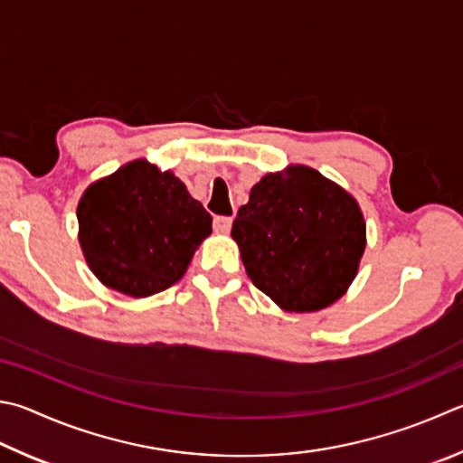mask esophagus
Segmentation results:
<instances>
[{
	"label": "esophagus",
	"mask_w": 463,
	"mask_h": 463,
	"mask_svg": "<svg viewBox=\"0 0 463 463\" xmlns=\"http://www.w3.org/2000/svg\"><path fill=\"white\" fill-rule=\"evenodd\" d=\"M213 226H214V231H216V232H221V234L231 232L232 218H231V216H216V218H214V222H213Z\"/></svg>",
	"instance_id": "obj_1"
}]
</instances>
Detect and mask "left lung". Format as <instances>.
I'll return each instance as SVG.
<instances>
[{"mask_svg":"<svg viewBox=\"0 0 463 463\" xmlns=\"http://www.w3.org/2000/svg\"><path fill=\"white\" fill-rule=\"evenodd\" d=\"M231 234L255 288L296 314L340 299L366 247L354 196L307 165L263 175Z\"/></svg>","mask_w":463,"mask_h":463,"instance_id":"8db88e82","label":"left lung"}]
</instances>
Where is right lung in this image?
I'll use <instances>...</instances> for the list:
<instances>
[{
	"label": "right lung",
	"mask_w": 463,
	"mask_h": 463,
	"mask_svg": "<svg viewBox=\"0 0 463 463\" xmlns=\"http://www.w3.org/2000/svg\"><path fill=\"white\" fill-rule=\"evenodd\" d=\"M79 241L90 271L115 291L147 298L182 279L213 216L172 172L125 164L85 190Z\"/></svg>",
	"instance_id": "right-lung-1"
}]
</instances>
